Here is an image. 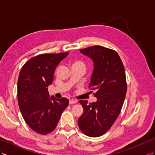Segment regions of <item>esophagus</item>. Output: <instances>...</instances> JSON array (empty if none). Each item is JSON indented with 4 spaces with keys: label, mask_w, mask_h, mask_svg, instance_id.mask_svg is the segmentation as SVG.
<instances>
[{
    "label": "esophagus",
    "mask_w": 155,
    "mask_h": 155,
    "mask_svg": "<svg viewBox=\"0 0 155 155\" xmlns=\"http://www.w3.org/2000/svg\"><path fill=\"white\" fill-rule=\"evenodd\" d=\"M76 103V101H75V100H70V101H69V104H70V105H72V104H75Z\"/></svg>",
    "instance_id": "1"
}]
</instances>
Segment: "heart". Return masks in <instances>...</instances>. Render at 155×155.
<instances>
[{
	"mask_svg": "<svg viewBox=\"0 0 155 155\" xmlns=\"http://www.w3.org/2000/svg\"><path fill=\"white\" fill-rule=\"evenodd\" d=\"M74 64H80V65H83V66H85V64H84V63L82 61H76L74 63L73 65Z\"/></svg>",
	"mask_w": 155,
	"mask_h": 155,
	"instance_id": "1",
	"label": "heart"
}]
</instances>
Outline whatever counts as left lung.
<instances>
[{"instance_id": "left-lung-1", "label": "left lung", "mask_w": 155, "mask_h": 155, "mask_svg": "<svg viewBox=\"0 0 155 155\" xmlns=\"http://www.w3.org/2000/svg\"><path fill=\"white\" fill-rule=\"evenodd\" d=\"M94 63V70L88 87L97 101L88 104L79 102L83 112L78 119L82 132L91 137L104 134L114 124L120 114L127 92L125 68L116 51L101 46L79 50Z\"/></svg>"}]
</instances>
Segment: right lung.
<instances>
[{
    "label": "right lung",
    "mask_w": 155,
    "mask_h": 155,
    "mask_svg": "<svg viewBox=\"0 0 155 155\" xmlns=\"http://www.w3.org/2000/svg\"><path fill=\"white\" fill-rule=\"evenodd\" d=\"M68 54L38 55L28 61L21 70L17 82L18 106L27 125L39 134L52 132L68 105L67 98L50 97L48 92L56 67Z\"/></svg>",
    "instance_id": "add662e5"
}]
</instances>
